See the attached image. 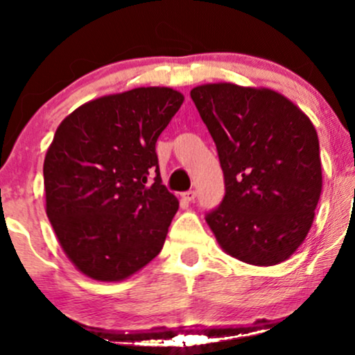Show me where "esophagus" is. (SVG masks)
I'll use <instances>...</instances> for the list:
<instances>
[{
    "label": "esophagus",
    "mask_w": 355,
    "mask_h": 355,
    "mask_svg": "<svg viewBox=\"0 0 355 355\" xmlns=\"http://www.w3.org/2000/svg\"><path fill=\"white\" fill-rule=\"evenodd\" d=\"M182 197H183V200L193 202L195 198H197V191H195V190H189V191H185V193H182Z\"/></svg>",
    "instance_id": "34e87169"
}]
</instances>
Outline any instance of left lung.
I'll list each match as a JSON object with an SVG mask.
<instances>
[{
	"mask_svg": "<svg viewBox=\"0 0 355 355\" xmlns=\"http://www.w3.org/2000/svg\"><path fill=\"white\" fill-rule=\"evenodd\" d=\"M190 96L225 178L222 202L205 215L220 247L250 266L284 262L307 237L320 198L312 121L274 89L210 83Z\"/></svg>",
	"mask_w": 355,
	"mask_h": 355,
	"instance_id": "8db88e82",
	"label": "left lung"
}]
</instances>
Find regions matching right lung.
Listing matches in <instances>:
<instances>
[{
    "label": "right lung",
    "instance_id": "1",
    "mask_svg": "<svg viewBox=\"0 0 355 355\" xmlns=\"http://www.w3.org/2000/svg\"><path fill=\"white\" fill-rule=\"evenodd\" d=\"M182 103L172 88H135L60 123L43 165L46 215L85 275L123 280L160 254L178 200L162 185L155 145Z\"/></svg>",
    "mask_w": 355,
    "mask_h": 355
}]
</instances>
